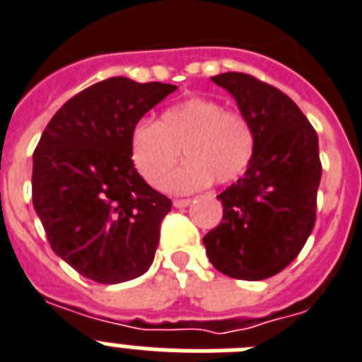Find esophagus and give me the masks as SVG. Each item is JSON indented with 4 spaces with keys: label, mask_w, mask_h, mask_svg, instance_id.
<instances>
[{
    "label": "esophagus",
    "mask_w": 362,
    "mask_h": 362,
    "mask_svg": "<svg viewBox=\"0 0 362 362\" xmlns=\"http://www.w3.org/2000/svg\"><path fill=\"white\" fill-rule=\"evenodd\" d=\"M191 204V200L189 198H177V200L173 202L175 207H178V209H182V207H187V205Z\"/></svg>",
    "instance_id": "1"
}]
</instances>
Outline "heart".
<instances>
[{
    "label": "heart",
    "mask_w": 362,
    "mask_h": 362,
    "mask_svg": "<svg viewBox=\"0 0 362 362\" xmlns=\"http://www.w3.org/2000/svg\"><path fill=\"white\" fill-rule=\"evenodd\" d=\"M182 148L188 162L169 179ZM256 135L243 113L205 97H189L165 110L158 122L141 120L129 135L132 162L153 187L191 193L216 182L227 185L249 169Z\"/></svg>",
    "instance_id": "heart-1"
}]
</instances>
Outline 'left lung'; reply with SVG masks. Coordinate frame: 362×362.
<instances>
[{"label": "left lung", "instance_id": "8db88e82", "mask_svg": "<svg viewBox=\"0 0 362 362\" xmlns=\"http://www.w3.org/2000/svg\"><path fill=\"white\" fill-rule=\"evenodd\" d=\"M250 120L256 149L249 169L218 194L223 216L204 236L221 274L258 281L291 265L315 223L321 180L317 133L288 95L249 74L211 77Z\"/></svg>", "mask_w": 362, "mask_h": 362}]
</instances>
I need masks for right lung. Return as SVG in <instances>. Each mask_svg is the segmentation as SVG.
<instances>
[{
  "instance_id": "right-lung-1",
  "label": "right lung",
  "mask_w": 362,
  "mask_h": 362,
  "mask_svg": "<svg viewBox=\"0 0 362 362\" xmlns=\"http://www.w3.org/2000/svg\"><path fill=\"white\" fill-rule=\"evenodd\" d=\"M175 90L110 77L64 103L39 139L34 209L52 250L84 278L113 285L151 267L171 200L136 173L129 135Z\"/></svg>"
}]
</instances>
